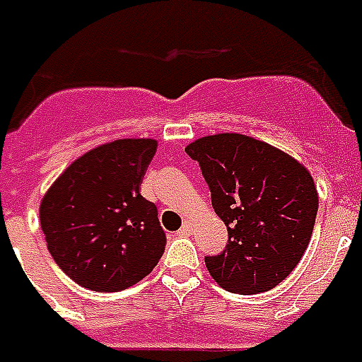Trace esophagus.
Returning <instances> with one entry per match:
<instances>
[{"mask_svg": "<svg viewBox=\"0 0 362 362\" xmlns=\"http://www.w3.org/2000/svg\"><path fill=\"white\" fill-rule=\"evenodd\" d=\"M179 235H185V237L192 235V224H190V222H183V226H181V230H179Z\"/></svg>", "mask_w": 362, "mask_h": 362, "instance_id": "obj_1", "label": "esophagus"}]
</instances>
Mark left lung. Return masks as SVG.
<instances>
[{"mask_svg": "<svg viewBox=\"0 0 362 362\" xmlns=\"http://www.w3.org/2000/svg\"><path fill=\"white\" fill-rule=\"evenodd\" d=\"M198 160L228 245L205 265L216 284L241 296L273 290L297 267L317 215V190L305 166L245 134L205 136L187 146Z\"/></svg>", "mask_w": 362, "mask_h": 362, "instance_id": "1", "label": "left lung"}]
</instances>
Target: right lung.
<instances>
[{
  "mask_svg": "<svg viewBox=\"0 0 362 362\" xmlns=\"http://www.w3.org/2000/svg\"><path fill=\"white\" fill-rule=\"evenodd\" d=\"M157 140L125 138L95 147L56 179L40 202L54 262L82 288L119 291L151 273L166 233L140 185Z\"/></svg>",
  "mask_w": 362,
  "mask_h": 362,
  "instance_id": "1",
  "label": "right lung"
}]
</instances>
